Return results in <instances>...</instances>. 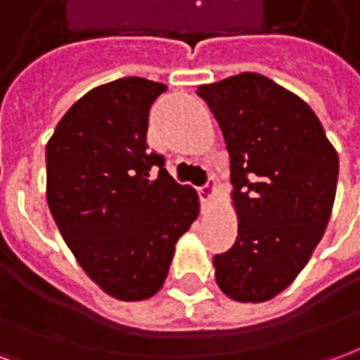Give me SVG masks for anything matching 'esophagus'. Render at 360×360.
<instances>
[{"mask_svg": "<svg viewBox=\"0 0 360 360\" xmlns=\"http://www.w3.org/2000/svg\"><path fill=\"white\" fill-rule=\"evenodd\" d=\"M216 193H218V188H216V181L208 179V183L206 185H202V187L198 188V195H200V200H202L204 204H208L216 196Z\"/></svg>", "mask_w": 360, "mask_h": 360, "instance_id": "34e87169", "label": "esophagus"}]
</instances>
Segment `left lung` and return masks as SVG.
Masks as SVG:
<instances>
[{
  "mask_svg": "<svg viewBox=\"0 0 360 360\" xmlns=\"http://www.w3.org/2000/svg\"><path fill=\"white\" fill-rule=\"evenodd\" d=\"M224 133L239 229L216 255L219 289L268 301L293 283L330 221L340 160L307 102L258 73L198 86Z\"/></svg>",
  "mask_w": 360,
  "mask_h": 360,
  "instance_id": "8db88e82",
  "label": "left lung"
}]
</instances>
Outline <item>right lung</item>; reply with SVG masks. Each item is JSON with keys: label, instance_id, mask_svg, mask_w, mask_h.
<instances>
[{"label": "right lung", "instance_id": "add662e5", "mask_svg": "<svg viewBox=\"0 0 360 360\" xmlns=\"http://www.w3.org/2000/svg\"><path fill=\"white\" fill-rule=\"evenodd\" d=\"M165 90L141 77L92 89L46 146L51 216L82 270L119 301L162 289L175 243L200 210L195 188L146 144L150 108Z\"/></svg>", "mask_w": 360, "mask_h": 360}]
</instances>
